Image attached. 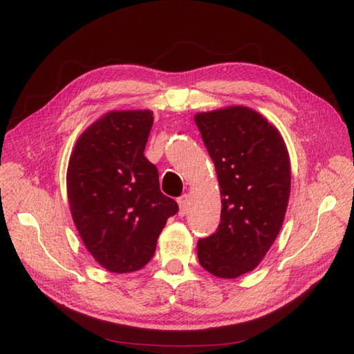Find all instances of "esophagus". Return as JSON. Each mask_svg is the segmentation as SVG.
Masks as SVG:
<instances>
[{
    "instance_id": "34e87169",
    "label": "esophagus",
    "mask_w": 354,
    "mask_h": 354,
    "mask_svg": "<svg viewBox=\"0 0 354 354\" xmlns=\"http://www.w3.org/2000/svg\"><path fill=\"white\" fill-rule=\"evenodd\" d=\"M188 201H189V197L188 194H184V196H180L178 198V204H179V213L184 216L187 212H188Z\"/></svg>"
}]
</instances>
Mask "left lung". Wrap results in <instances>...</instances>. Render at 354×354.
<instances>
[{"label":"left lung","mask_w":354,"mask_h":354,"mask_svg":"<svg viewBox=\"0 0 354 354\" xmlns=\"http://www.w3.org/2000/svg\"><path fill=\"white\" fill-rule=\"evenodd\" d=\"M214 163L221 223L197 244L200 265L235 279L252 272L275 241L287 212L291 166L282 135L263 115L230 106L194 116Z\"/></svg>","instance_id":"8db88e82"}]
</instances>
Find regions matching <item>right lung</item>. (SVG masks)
Masks as SVG:
<instances>
[{
  "label": "right lung",
  "mask_w": 354,
  "mask_h": 354,
  "mask_svg": "<svg viewBox=\"0 0 354 354\" xmlns=\"http://www.w3.org/2000/svg\"><path fill=\"white\" fill-rule=\"evenodd\" d=\"M151 110H111L79 136L67 166V198L76 230L97 263L113 273L142 269L175 200L144 156Z\"/></svg>",
  "instance_id": "obj_1"
}]
</instances>
